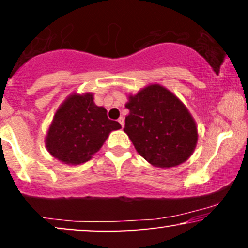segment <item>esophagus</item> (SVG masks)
<instances>
[{"label": "esophagus", "instance_id": "esophagus-1", "mask_svg": "<svg viewBox=\"0 0 248 248\" xmlns=\"http://www.w3.org/2000/svg\"><path fill=\"white\" fill-rule=\"evenodd\" d=\"M118 121L120 122V124H121L122 127L124 126V116H120V118H119V120H118Z\"/></svg>", "mask_w": 248, "mask_h": 248}]
</instances>
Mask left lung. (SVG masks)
<instances>
[{
	"instance_id": "8db88e82",
	"label": "left lung",
	"mask_w": 248,
	"mask_h": 248,
	"mask_svg": "<svg viewBox=\"0 0 248 248\" xmlns=\"http://www.w3.org/2000/svg\"><path fill=\"white\" fill-rule=\"evenodd\" d=\"M124 133L136 152L158 168H171L186 162L198 140L197 127L184 104L158 84L128 96Z\"/></svg>"
}]
</instances>
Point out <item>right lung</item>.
<instances>
[{
	"mask_svg": "<svg viewBox=\"0 0 248 248\" xmlns=\"http://www.w3.org/2000/svg\"><path fill=\"white\" fill-rule=\"evenodd\" d=\"M92 93H73L59 106L51 122L45 146L53 157L65 164H81L92 158L110 132L120 129L107 110L96 106Z\"/></svg>",
	"mask_w": 248,
	"mask_h": 248,
	"instance_id": "obj_1",
	"label": "right lung"
}]
</instances>
